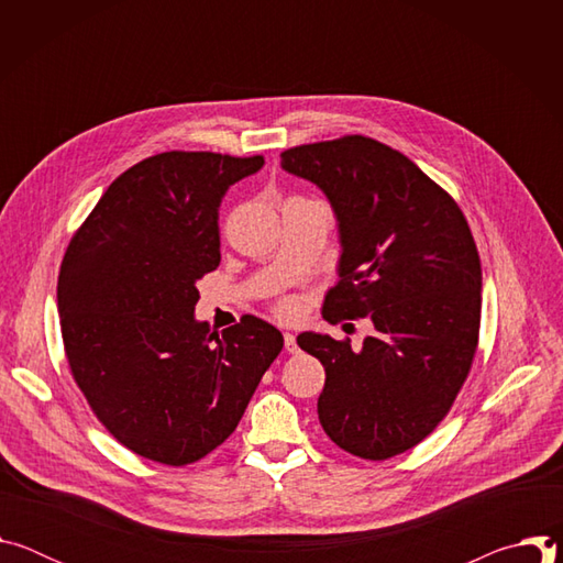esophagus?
Returning <instances> with one entry per match:
<instances>
[{"instance_id": "esophagus-1", "label": "esophagus", "mask_w": 563, "mask_h": 563, "mask_svg": "<svg viewBox=\"0 0 563 563\" xmlns=\"http://www.w3.org/2000/svg\"><path fill=\"white\" fill-rule=\"evenodd\" d=\"M285 350H287L289 354H298V343H296V336H294V334H289V332H285Z\"/></svg>"}]
</instances>
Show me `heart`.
Listing matches in <instances>:
<instances>
[{
	"instance_id": "obj_1",
	"label": "heart",
	"mask_w": 563,
	"mask_h": 563,
	"mask_svg": "<svg viewBox=\"0 0 563 563\" xmlns=\"http://www.w3.org/2000/svg\"><path fill=\"white\" fill-rule=\"evenodd\" d=\"M278 311H280L283 316H291V313H294V307H291L289 302H283V305L278 307Z\"/></svg>"
}]
</instances>
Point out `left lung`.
<instances>
[{
    "label": "left lung",
    "instance_id": "obj_1",
    "mask_svg": "<svg viewBox=\"0 0 563 563\" xmlns=\"http://www.w3.org/2000/svg\"><path fill=\"white\" fill-rule=\"evenodd\" d=\"M285 172L323 189L341 231L339 285L323 318H369L374 334L305 332L325 367L318 421L345 452L385 461L421 443L450 412L478 345L481 261L454 198L410 157L343 135L280 153Z\"/></svg>",
    "mask_w": 563,
    "mask_h": 563
}]
</instances>
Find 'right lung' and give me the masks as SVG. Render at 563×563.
<instances>
[{
    "label": "right lung",
    "mask_w": 563,
    "mask_h": 563,
    "mask_svg": "<svg viewBox=\"0 0 563 563\" xmlns=\"http://www.w3.org/2000/svg\"><path fill=\"white\" fill-rule=\"evenodd\" d=\"M263 155L165 151L111 183L66 247L57 309L70 374L131 452L187 465L243 419L283 334L243 316L222 336L194 318L220 265L218 209Z\"/></svg>",
    "instance_id": "right-lung-1"
}]
</instances>
